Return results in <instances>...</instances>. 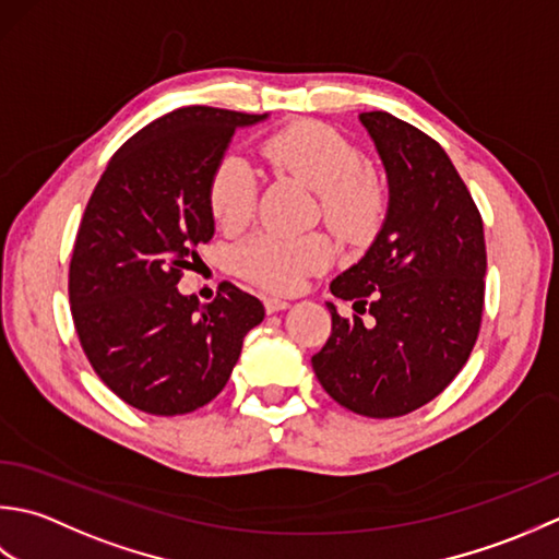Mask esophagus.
<instances>
[{
    "instance_id": "obj_1",
    "label": "esophagus",
    "mask_w": 559,
    "mask_h": 559,
    "mask_svg": "<svg viewBox=\"0 0 559 559\" xmlns=\"http://www.w3.org/2000/svg\"><path fill=\"white\" fill-rule=\"evenodd\" d=\"M284 309H289V301L280 299V296H267V299H265V311L267 313H277V311H284Z\"/></svg>"
}]
</instances>
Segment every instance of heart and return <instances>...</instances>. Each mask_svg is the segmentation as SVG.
I'll return each instance as SVG.
<instances>
[{
	"label": "heart",
	"mask_w": 559,
	"mask_h": 559,
	"mask_svg": "<svg viewBox=\"0 0 559 559\" xmlns=\"http://www.w3.org/2000/svg\"><path fill=\"white\" fill-rule=\"evenodd\" d=\"M265 164L280 176L301 180L318 192L325 224L343 241H367L381 229L389 195L381 178L367 168L359 146L323 122L301 120L272 132L260 146ZM258 202V178L243 156L226 154L214 166L207 204L224 231L250 222ZM333 246L321 234L248 236L231 253L236 275L267 292L287 294L311 272L330 265Z\"/></svg>",
	"instance_id": "heart-1"
}]
</instances>
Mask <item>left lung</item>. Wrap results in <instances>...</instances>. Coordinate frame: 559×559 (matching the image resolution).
<instances>
[{"instance_id":"1","label":"left lung","mask_w":559,"mask_h":559,"mask_svg":"<svg viewBox=\"0 0 559 559\" xmlns=\"http://www.w3.org/2000/svg\"><path fill=\"white\" fill-rule=\"evenodd\" d=\"M359 120L389 176V210L367 253L330 292L373 323L343 318L328 301L333 333L311 364L335 403L385 419L435 401L468 361L487 253L483 216L447 152L391 112Z\"/></svg>"}]
</instances>
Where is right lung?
Listing matches in <instances>:
<instances>
[{
  "mask_svg": "<svg viewBox=\"0 0 559 559\" xmlns=\"http://www.w3.org/2000/svg\"><path fill=\"white\" fill-rule=\"evenodd\" d=\"M265 118L168 112L112 154L86 204L70 263L74 328L100 381L142 413L174 417L214 401L246 333L263 323V304L231 282L210 304L176 284L214 236V166L238 128Z\"/></svg>",
  "mask_w": 559,
  "mask_h": 559,
  "instance_id": "add662e5",
  "label": "right lung"
}]
</instances>
